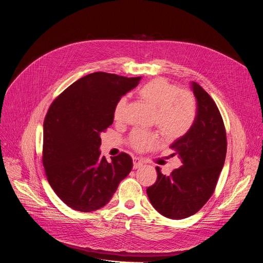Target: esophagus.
<instances>
[{"mask_svg": "<svg viewBox=\"0 0 263 263\" xmlns=\"http://www.w3.org/2000/svg\"><path fill=\"white\" fill-rule=\"evenodd\" d=\"M140 166H142V161L138 157H133V167L136 170Z\"/></svg>", "mask_w": 263, "mask_h": 263, "instance_id": "1", "label": "esophagus"}]
</instances>
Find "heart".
I'll return each instance as SVG.
<instances>
[{
	"label": "heart",
	"instance_id": "obj_1",
	"mask_svg": "<svg viewBox=\"0 0 263 263\" xmlns=\"http://www.w3.org/2000/svg\"><path fill=\"white\" fill-rule=\"evenodd\" d=\"M140 99L155 110L154 123L161 135L168 140L182 137L193 127L197 117V102L189 91L181 89L163 78H157L138 89ZM127 98L122 97L115 106V120L122 122L126 116ZM159 142L156 134L143 130H134L130 145L137 151L154 148Z\"/></svg>",
	"mask_w": 263,
	"mask_h": 263
}]
</instances>
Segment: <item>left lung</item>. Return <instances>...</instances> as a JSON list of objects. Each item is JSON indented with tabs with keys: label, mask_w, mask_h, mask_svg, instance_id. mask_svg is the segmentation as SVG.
I'll list each match as a JSON object with an SVG mask.
<instances>
[{
	"label": "left lung",
	"mask_w": 263,
	"mask_h": 263,
	"mask_svg": "<svg viewBox=\"0 0 263 263\" xmlns=\"http://www.w3.org/2000/svg\"><path fill=\"white\" fill-rule=\"evenodd\" d=\"M197 98V117L191 130L172 145L174 155L182 159V166L171 175L161 174L146 189L154 208L173 219L197 213L210 199L226 159L227 135L220 112L198 83L192 84Z\"/></svg>",
	"instance_id": "8db88e82"
}]
</instances>
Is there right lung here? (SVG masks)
Returning a JSON list of instances; mask_svg holds the SVG:
<instances>
[{
	"mask_svg": "<svg viewBox=\"0 0 263 263\" xmlns=\"http://www.w3.org/2000/svg\"><path fill=\"white\" fill-rule=\"evenodd\" d=\"M141 77L97 71L73 82L51 104L44 122L43 164L55 194L73 210L90 212L105 206L132 170L121 153L107 162L100 134L114 123L116 103Z\"/></svg>",
	"mask_w": 263,
	"mask_h": 263,
	"instance_id": "add662e5",
	"label": "right lung"
}]
</instances>
